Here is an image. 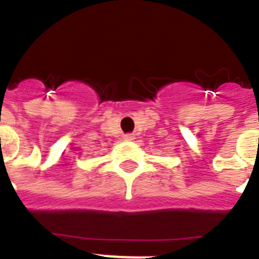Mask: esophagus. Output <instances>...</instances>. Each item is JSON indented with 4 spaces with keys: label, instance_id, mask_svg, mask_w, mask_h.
Wrapping results in <instances>:
<instances>
[{
    "label": "esophagus",
    "instance_id": "obj_1",
    "mask_svg": "<svg viewBox=\"0 0 259 259\" xmlns=\"http://www.w3.org/2000/svg\"><path fill=\"white\" fill-rule=\"evenodd\" d=\"M123 140H125V141H133L134 134H125V136H123Z\"/></svg>",
    "mask_w": 259,
    "mask_h": 259
}]
</instances>
